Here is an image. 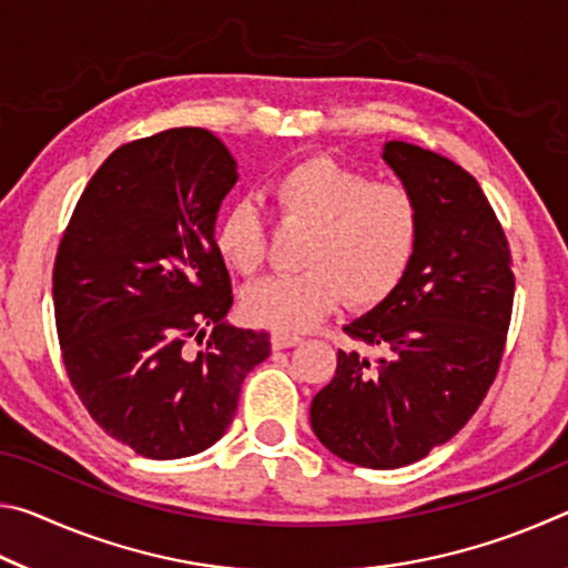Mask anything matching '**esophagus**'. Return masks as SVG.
<instances>
[{"label": "esophagus", "mask_w": 568, "mask_h": 568, "mask_svg": "<svg viewBox=\"0 0 568 568\" xmlns=\"http://www.w3.org/2000/svg\"><path fill=\"white\" fill-rule=\"evenodd\" d=\"M297 343H303L301 335H295V333H283V331H275V333H273V348H275V351L293 348V345H297Z\"/></svg>", "instance_id": "obj_1"}]
</instances>
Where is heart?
<instances>
[{
    "label": "heart",
    "instance_id": "b5f03b06",
    "mask_svg": "<svg viewBox=\"0 0 568 568\" xmlns=\"http://www.w3.org/2000/svg\"><path fill=\"white\" fill-rule=\"evenodd\" d=\"M283 225L311 227L303 273L273 275L250 285L243 313L250 323L295 333L321 323L343 297L371 307L396 291L410 271L420 240V207L400 182H373L331 158H307L267 182ZM215 247L240 275L267 257V223L250 200L230 205L215 225Z\"/></svg>",
    "mask_w": 568,
    "mask_h": 568
}]
</instances>
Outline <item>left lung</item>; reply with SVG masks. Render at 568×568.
Segmentation results:
<instances>
[{
  "label": "left lung",
  "instance_id": "left-lung-1",
  "mask_svg": "<svg viewBox=\"0 0 568 568\" xmlns=\"http://www.w3.org/2000/svg\"><path fill=\"white\" fill-rule=\"evenodd\" d=\"M383 160L418 200L416 257L386 301L343 328L381 358L338 351L333 381L311 403L321 444L378 470L428 456L478 410L501 365L516 287L504 227L474 175L398 140Z\"/></svg>",
  "mask_w": 568,
  "mask_h": 568
}]
</instances>
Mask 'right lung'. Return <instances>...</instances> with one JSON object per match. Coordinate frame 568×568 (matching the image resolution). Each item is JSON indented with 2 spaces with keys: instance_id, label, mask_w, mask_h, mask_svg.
I'll return each instance as SVG.
<instances>
[{
  "instance_id": "1",
  "label": "right lung",
  "mask_w": 568,
  "mask_h": 568,
  "mask_svg": "<svg viewBox=\"0 0 568 568\" xmlns=\"http://www.w3.org/2000/svg\"><path fill=\"white\" fill-rule=\"evenodd\" d=\"M235 168L203 128L128 142L88 182L57 250L67 376L104 434L145 458L213 446L233 423L245 376L271 355L265 331L225 323L233 287L215 217Z\"/></svg>"
}]
</instances>
